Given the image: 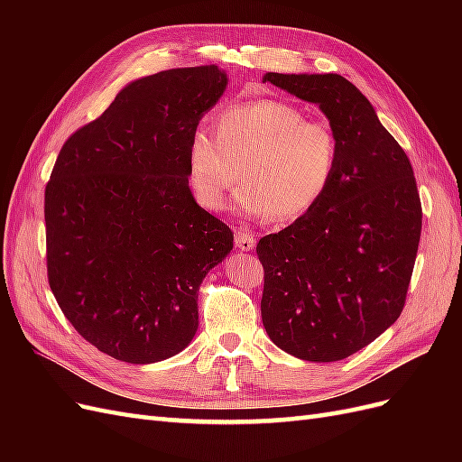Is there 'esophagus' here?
Listing matches in <instances>:
<instances>
[{"instance_id": "esophagus-1", "label": "esophagus", "mask_w": 462, "mask_h": 462, "mask_svg": "<svg viewBox=\"0 0 462 462\" xmlns=\"http://www.w3.org/2000/svg\"><path fill=\"white\" fill-rule=\"evenodd\" d=\"M254 235L248 233V231H239L235 235V245L239 250H243V253H250V250L254 248Z\"/></svg>"}]
</instances>
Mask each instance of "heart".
I'll return each mask as SVG.
<instances>
[{"instance_id": "obj_1", "label": "heart", "mask_w": 462, "mask_h": 462, "mask_svg": "<svg viewBox=\"0 0 462 462\" xmlns=\"http://www.w3.org/2000/svg\"><path fill=\"white\" fill-rule=\"evenodd\" d=\"M339 165V138L326 121L282 100L233 106L217 136L197 127L189 138L187 179L204 209L219 212L241 177L236 206L253 217L295 219L328 192Z\"/></svg>"}]
</instances>
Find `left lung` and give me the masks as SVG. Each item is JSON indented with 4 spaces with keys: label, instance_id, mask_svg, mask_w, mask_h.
<instances>
[{
    "label": "left lung",
    "instance_id": "obj_1",
    "mask_svg": "<svg viewBox=\"0 0 462 462\" xmlns=\"http://www.w3.org/2000/svg\"><path fill=\"white\" fill-rule=\"evenodd\" d=\"M262 80L319 106L339 138L328 192L256 246L263 328L300 360H343L402 312L422 231L412 165L345 77L265 73Z\"/></svg>",
    "mask_w": 462,
    "mask_h": 462
}]
</instances>
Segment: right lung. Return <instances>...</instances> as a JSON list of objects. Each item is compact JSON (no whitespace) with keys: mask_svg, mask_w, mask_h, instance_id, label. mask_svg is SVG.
I'll return each instance as SVG.
<instances>
[{"mask_svg":"<svg viewBox=\"0 0 462 462\" xmlns=\"http://www.w3.org/2000/svg\"><path fill=\"white\" fill-rule=\"evenodd\" d=\"M226 88L217 65L129 82L67 138L46 185L53 297L82 337L129 365L192 341L202 279L233 250L187 179L190 133Z\"/></svg>","mask_w":462,"mask_h":462,"instance_id":"right-lung-1","label":"right lung"}]
</instances>
